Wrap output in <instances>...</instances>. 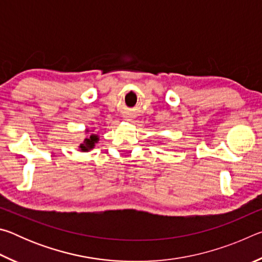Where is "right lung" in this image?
Instances as JSON below:
<instances>
[{
	"instance_id": "obj_1",
	"label": "right lung",
	"mask_w": 262,
	"mask_h": 262,
	"mask_svg": "<svg viewBox=\"0 0 262 262\" xmlns=\"http://www.w3.org/2000/svg\"><path fill=\"white\" fill-rule=\"evenodd\" d=\"M85 132H86V134L89 132V129H85ZM91 132H94V130H91ZM98 141H99V136H98V134H94V133H92V134H90V135H88V137L85 140L83 141V143H81L79 144V150H81V151H83V152H88V151H90V150H92L95 148V145H96V143H98Z\"/></svg>"
}]
</instances>
